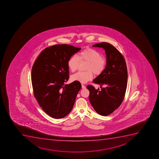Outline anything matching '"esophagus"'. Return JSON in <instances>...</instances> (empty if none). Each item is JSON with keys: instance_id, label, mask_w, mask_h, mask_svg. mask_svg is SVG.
Masks as SVG:
<instances>
[{"instance_id": "34e87169", "label": "esophagus", "mask_w": 159, "mask_h": 159, "mask_svg": "<svg viewBox=\"0 0 159 159\" xmlns=\"http://www.w3.org/2000/svg\"><path fill=\"white\" fill-rule=\"evenodd\" d=\"M81 86H82V89H85L86 88V87H85V85H84L83 84H81Z\"/></svg>"}]
</instances>
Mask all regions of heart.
Returning <instances> with one entry per match:
<instances>
[{
    "label": "heart",
    "instance_id": "obj_1",
    "mask_svg": "<svg viewBox=\"0 0 159 159\" xmlns=\"http://www.w3.org/2000/svg\"><path fill=\"white\" fill-rule=\"evenodd\" d=\"M81 61L88 62L85 67V71H79L72 76V80L81 83H86L91 80L95 75H99L104 72L106 65V61L104 57L98 51L92 48L82 51L79 54V57L74 55L69 58L67 65L72 72L77 70Z\"/></svg>",
    "mask_w": 159,
    "mask_h": 159
}]
</instances>
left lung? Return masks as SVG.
<instances>
[{
    "instance_id": "obj_1",
    "label": "left lung",
    "mask_w": 159,
    "mask_h": 159,
    "mask_svg": "<svg viewBox=\"0 0 159 159\" xmlns=\"http://www.w3.org/2000/svg\"><path fill=\"white\" fill-rule=\"evenodd\" d=\"M93 47L103 48L107 60L104 72L93 80V82L101 85V90L88 85L90 91L89 98L96 112L106 116L118 108L124 99L127 87V67L122 54L110 43H99Z\"/></svg>"
}]
</instances>
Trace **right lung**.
I'll list each match as a JSON object with an SVG mask.
<instances>
[{
	"instance_id": "obj_1",
	"label": "right lung",
	"mask_w": 159,
	"mask_h": 159,
	"mask_svg": "<svg viewBox=\"0 0 159 159\" xmlns=\"http://www.w3.org/2000/svg\"><path fill=\"white\" fill-rule=\"evenodd\" d=\"M81 48L68 44H56L40 53L32 70L34 96L49 116L61 119L72 110L80 82L65 84L69 79L68 61Z\"/></svg>"
}]
</instances>
